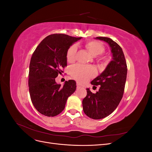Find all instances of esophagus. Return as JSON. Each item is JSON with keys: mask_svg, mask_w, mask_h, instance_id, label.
I'll return each mask as SVG.
<instances>
[{"mask_svg": "<svg viewBox=\"0 0 152 152\" xmlns=\"http://www.w3.org/2000/svg\"><path fill=\"white\" fill-rule=\"evenodd\" d=\"M77 87L78 89H80V88H81V87H82V86L80 84H77Z\"/></svg>", "mask_w": 152, "mask_h": 152, "instance_id": "obj_1", "label": "esophagus"}]
</instances>
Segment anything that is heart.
Returning <instances> with one entry per match:
<instances>
[{
  "label": "heart",
  "instance_id": "heart-1",
  "mask_svg": "<svg viewBox=\"0 0 152 152\" xmlns=\"http://www.w3.org/2000/svg\"><path fill=\"white\" fill-rule=\"evenodd\" d=\"M86 48L93 56H96L102 54L104 50V45L98 41L93 40L86 44ZM77 48L73 45L68 48L66 52V59L68 62L72 63L75 60ZM96 74L94 68L91 66H84L75 65L72 68V75L80 82H85Z\"/></svg>",
  "mask_w": 152,
  "mask_h": 152
}]
</instances>
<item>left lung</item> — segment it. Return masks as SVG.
Listing matches in <instances>:
<instances>
[{
    "label": "left lung",
    "mask_w": 152,
    "mask_h": 152,
    "mask_svg": "<svg viewBox=\"0 0 152 152\" xmlns=\"http://www.w3.org/2000/svg\"><path fill=\"white\" fill-rule=\"evenodd\" d=\"M107 42L111 49L112 61L101 74L91 84L99 86L96 93L87 89V96L82 101L85 114L89 117L102 119L108 116L117 108L122 98L127 78V64L123 50L112 39L104 37L95 38Z\"/></svg>",
    "instance_id": "8db88e82"
}]
</instances>
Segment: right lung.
<instances>
[{
  "label": "right lung",
  "instance_id": "1",
  "mask_svg": "<svg viewBox=\"0 0 152 152\" xmlns=\"http://www.w3.org/2000/svg\"><path fill=\"white\" fill-rule=\"evenodd\" d=\"M81 39L61 34L50 35L32 54L28 75L30 98L36 110L45 116L54 117L60 113L68 98L76 90L75 80L66 81L61 86L55 79L67 65L68 48Z\"/></svg>",
  "mask_w": 152,
  "mask_h": 152
}]
</instances>
